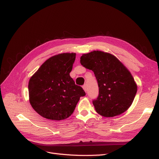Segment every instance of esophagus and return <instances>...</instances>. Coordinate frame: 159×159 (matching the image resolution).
I'll use <instances>...</instances> for the list:
<instances>
[{
  "instance_id": "1",
  "label": "esophagus",
  "mask_w": 159,
  "mask_h": 159,
  "mask_svg": "<svg viewBox=\"0 0 159 159\" xmlns=\"http://www.w3.org/2000/svg\"><path fill=\"white\" fill-rule=\"evenodd\" d=\"M83 89H84V90L85 91V92H86V91H87V87H86V85H83Z\"/></svg>"
}]
</instances>
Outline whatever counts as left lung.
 I'll return each instance as SVG.
<instances>
[{
	"label": "left lung",
	"mask_w": 159,
	"mask_h": 159,
	"mask_svg": "<svg viewBox=\"0 0 159 159\" xmlns=\"http://www.w3.org/2000/svg\"><path fill=\"white\" fill-rule=\"evenodd\" d=\"M80 63L92 70L98 80L99 96L93 101L96 112L112 117L126 111L135 97L137 85L122 62L111 54L95 50L82 54Z\"/></svg>",
	"instance_id": "1"
}]
</instances>
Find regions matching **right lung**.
Here are the masks:
<instances>
[{
    "instance_id": "add662e5",
    "label": "right lung",
    "mask_w": 159,
    "mask_h": 159,
    "mask_svg": "<svg viewBox=\"0 0 159 159\" xmlns=\"http://www.w3.org/2000/svg\"><path fill=\"white\" fill-rule=\"evenodd\" d=\"M75 60V53L52 56L30 78V103L42 117L55 121L66 119L73 113L80 97L85 95L70 75Z\"/></svg>"
}]
</instances>
